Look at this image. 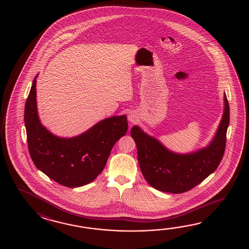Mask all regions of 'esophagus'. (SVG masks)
Returning a JSON list of instances; mask_svg holds the SVG:
<instances>
[{
	"mask_svg": "<svg viewBox=\"0 0 249 249\" xmlns=\"http://www.w3.org/2000/svg\"><path fill=\"white\" fill-rule=\"evenodd\" d=\"M129 121H131V122H135V117L133 116V115H129Z\"/></svg>",
	"mask_w": 249,
	"mask_h": 249,
	"instance_id": "obj_1",
	"label": "esophagus"
}]
</instances>
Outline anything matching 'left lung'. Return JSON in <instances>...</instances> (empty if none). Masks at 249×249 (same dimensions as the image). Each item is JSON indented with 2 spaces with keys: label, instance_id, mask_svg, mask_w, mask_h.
I'll use <instances>...</instances> for the list:
<instances>
[{
  "label": "left lung",
  "instance_id": "left-lung-1",
  "mask_svg": "<svg viewBox=\"0 0 249 249\" xmlns=\"http://www.w3.org/2000/svg\"><path fill=\"white\" fill-rule=\"evenodd\" d=\"M224 103L222 122L213 141L208 147L195 153H173L139 127H132L131 136L137 146L140 168L149 185L164 192L183 193L201 183L216 170L225 151L230 123V106L226 94Z\"/></svg>",
  "mask_w": 249,
  "mask_h": 249
}]
</instances>
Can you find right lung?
Returning a JSON list of instances; mask_svg holds the SVG:
<instances>
[{
	"label": "right lung",
	"instance_id": "obj_1",
	"mask_svg": "<svg viewBox=\"0 0 249 249\" xmlns=\"http://www.w3.org/2000/svg\"><path fill=\"white\" fill-rule=\"evenodd\" d=\"M36 79L25 106L27 145L34 164L60 185L75 188L90 183L104 169L114 144L125 135L126 116L104 119L77 137H56L38 118Z\"/></svg>",
	"mask_w": 249,
	"mask_h": 249
}]
</instances>
